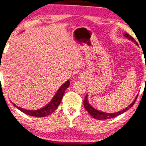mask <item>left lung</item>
<instances>
[{
	"instance_id": "obj_1",
	"label": "left lung",
	"mask_w": 146,
	"mask_h": 146,
	"mask_svg": "<svg viewBox=\"0 0 146 146\" xmlns=\"http://www.w3.org/2000/svg\"><path fill=\"white\" fill-rule=\"evenodd\" d=\"M124 36H125L126 38H127L128 39L131 40V41H132L133 42L135 43L137 45H138V44L136 42V41L134 40V38H133L132 36H131L130 35H128L127 33H125ZM137 98V97H136V98L134 99V101L131 103V105H129V106H128L127 107H126V108L124 109V110H121V111H120L116 112V113H105V112H102V111H98V110H96L95 108H94L92 106H91V105L89 103V102H88L87 95H86L85 98H84V108H85V110L88 112H89V114H90L93 118H96V119H98V120L109 119V118H112L116 117V116H118V115H121V114H122L123 113H124V112L127 111L129 108H131V107L134 105V102H136Z\"/></svg>"
}]
</instances>
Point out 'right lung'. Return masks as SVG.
<instances>
[{
    "label": "right lung",
    "instance_id": "right-lung-1",
    "mask_svg": "<svg viewBox=\"0 0 146 146\" xmlns=\"http://www.w3.org/2000/svg\"><path fill=\"white\" fill-rule=\"evenodd\" d=\"M1 68V66H0ZM70 85V82L69 80H67L63 85L60 86V89H58V91H57V93L55 94V96L53 97V98L51 100V101L49 102L48 104L46 105L43 108L39 109L37 110H24V109L21 108V107H19L15 105V104L12 103L14 105V107H17V109H19L20 111H21L23 113H26V114L30 115L32 116H35V117H44V116H48V115L51 114V113H53L55 111V110H57V107L59 106V105L60 104L61 101H62V99L63 98L64 94L66 89Z\"/></svg>",
    "mask_w": 146,
    "mask_h": 146
}]
</instances>
